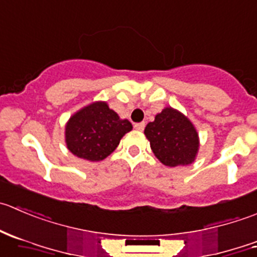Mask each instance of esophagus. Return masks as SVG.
<instances>
[{
  "mask_svg": "<svg viewBox=\"0 0 257 257\" xmlns=\"http://www.w3.org/2000/svg\"><path fill=\"white\" fill-rule=\"evenodd\" d=\"M144 126H146V123H144V121H142V123H136V124H134V128H136L138 132H143Z\"/></svg>",
  "mask_w": 257,
  "mask_h": 257,
  "instance_id": "34e87169",
  "label": "esophagus"
}]
</instances>
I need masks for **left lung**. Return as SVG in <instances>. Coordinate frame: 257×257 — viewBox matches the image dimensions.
<instances>
[{
  "instance_id": "left-lung-1",
  "label": "left lung",
  "mask_w": 257,
  "mask_h": 257,
  "mask_svg": "<svg viewBox=\"0 0 257 257\" xmlns=\"http://www.w3.org/2000/svg\"><path fill=\"white\" fill-rule=\"evenodd\" d=\"M154 156L167 167L187 166L195 162L200 137L195 124L172 106H166L144 129Z\"/></svg>"
}]
</instances>
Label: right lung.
Instances as JSON below:
<instances>
[{
	"instance_id": "add662e5",
	"label": "right lung",
	"mask_w": 257,
	"mask_h": 257,
	"mask_svg": "<svg viewBox=\"0 0 257 257\" xmlns=\"http://www.w3.org/2000/svg\"><path fill=\"white\" fill-rule=\"evenodd\" d=\"M133 129L106 101H93L79 109L65 124V143L78 158L100 162L110 156L120 139Z\"/></svg>"
}]
</instances>
